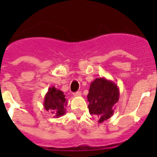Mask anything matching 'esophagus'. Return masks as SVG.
<instances>
[{
	"instance_id": "1",
	"label": "esophagus",
	"mask_w": 157,
	"mask_h": 157,
	"mask_svg": "<svg viewBox=\"0 0 157 157\" xmlns=\"http://www.w3.org/2000/svg\"><path fill=\"white\" fill-rule=\"evenodd\" d=\"M73 95L75 96V97H79V96H81V91H77V92H76V93L73 94Z\"/></svg>"
}]
</instances>
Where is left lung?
I'll return each mask as SVG.
<instances>
[{
  "mask_svg": "<svg viewBox=\"0 0 157 157\" xmlns=\"http://www.w3.org/2000/svg\"><path fill=\"white\" fill-rule=\"evenodd\" d=\"M119 97L117 84L104 77L94 79L91 82L87 95L90 103L89 112L98 118V123H102L113 115Z\"/></svg>",
  "mask_w": 157,
  "mask_h": 157,
  "instance_id": "obj_1",
  "label": "left lung"
}]
</instances>
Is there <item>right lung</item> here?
<instances>
[{
    "label": "right lung",
    "mask_w": 157,
    "mask_h": 157,
    "mask_svg": "<svg viewBox=\"0 0 157 157\" xmlns=\"http://www.w3.org/2000/svg\"><path fill=\"white\" fill-rule=\"evenodd\" d=\"M67 101L65 98L63 92L54 86L50 87L45 96L43 106L46 111L51 112L54 117H59L66 113V108Z\"/></svg>",
    "instance_id": "obj_1"
}]
</instances>
